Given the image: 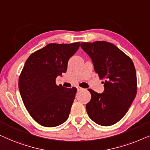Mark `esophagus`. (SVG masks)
<instances>
[{
    "mask_svg": "<svg viewBox=\"0 0 150 150\" xmlns=\"http://www.w3.org/2000/svg\"><path fill=\"white\" fill-rule=\"evenodd\" d=\"M77 91H81V90H83L82 88H81V87H79H79H77Z\"/></svg>",
    "mask_w": 150,
    "mask_h": 150,
    "instance_id": "esophagus-1",
    "label": "esophagus"
}]
</instances>
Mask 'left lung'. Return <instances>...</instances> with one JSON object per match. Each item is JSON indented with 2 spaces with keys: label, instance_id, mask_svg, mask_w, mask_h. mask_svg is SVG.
<instances>
[{
  "label": "left lung",
  "instance_id": "left-lung-1",
  "mask_svg": "<svg viewBox=\"0 0 150 150\" xmlns=\"http://www.w3.org/2000/svg\"><path fill=\"white\" fill-rule=\"evenodd\" d=\"M95 71L105 79L104 91L98 93L88 89L91 99L86 104L89 117L97 124L110 126L127 113L137 95V73L133 62L112 44L105 41L81 42Z\"/></svg>",
  "mask_w": 150,
  "mask_h": 150
}]
</instances>
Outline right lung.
<instances>
[{
    "label": "right lung",
    "mask_w": 150,
    "mask_h": 150,
    "mask_svg": "<svg viewBox=\"0 0 150 150\" xmlns=\"http://www.w3.org/2000/svg\"><path fill=\"white\" fill-rule=\"evenodd\" d=\"M80 42L51 43L30 55L18 81L22 99L30 115L40 125L55 127L69 118L77 88L55 83L67 71L69 59Z\"/></svg>",
    "instance_id": "obj_1"
}]
</instances>
